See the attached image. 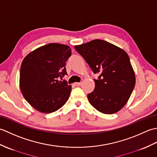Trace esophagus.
Here are the masks:
<instances>
[{"instance_id":"1","label":"esophagus","mask_w":157,"mask_h":157,"mask_svg":"<svg viewBox=\"0 0 157 157\" xmlns=\"http://www.w3.org/2000/svg\"><path fill=\"white\" fill-rule=\"evenodd\" d=\"M75 86H81L82 85V82H75Z\"/></svg>"}]
</instances>
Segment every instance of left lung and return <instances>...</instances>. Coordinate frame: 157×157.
Segmentation results:
<instances>
[{"label":"left lung","mask_w":157,"mask_h":157,"mask_svg":"<svg viewBox=\"0 0 157 157\" xmlns=\"http://www.w3.org/2000/svg\"><path fill=\"white\" fill-rule=\"evenodd\" d=\"M75 49L83 56L94 73L95 88L88 94L91 105L105 114L121 109L131 96L136 84L134 69L126 52L102 40H94Z\"/></svg>","instance_id":"8db88e82"}]
</instances>
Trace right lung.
<instances>
[{
    "label": "right lung",
    "mask_w": 157,
    "mask_h": 157,
    "mask_svg": "<svg viewBox=\"0 0 157 157\" xmlns=\"http://www.w3.org/2000/svg\"><path fill=\"white\" fill-rule=\"evenodd\" d=\"M71 55L69 46L50 43L31 52L23 60L19 84L23 97L37 111L50 113L65 104L71 86L65 80L66 61Z\"/></svg>",
    "instance_id": "1"
}]
</instances>
